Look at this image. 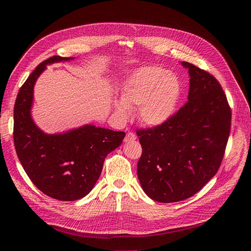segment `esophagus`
<instances>
[{
  "label": "esophagus",
  "mask_w": 251,
  "mask_h": 251,
  "mask_svg": "<svg viewBox=\"0 0 251 251\" xmlns=\"http://www.w3.org/2000/svg\"><path fill=\"white\" fill-rule=\"evenodd\" d=\"M136 135L134 134V133H132V132H128L126 135V137H125V142H130V141H134V140H136Z\"/></svg>",
  "instance_id": "34e87169"
}]
</instances>
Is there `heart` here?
<instances>
[{
    "mask_svg": "<svg viewBox=\"0 0 251 251\" xmlns=\"http://www.w3.org/2000/svg\"><path fill=\"white\" fill-rule=\"evenodd\" d=\"M180 93V82L174 75L162 68H143L126 83L116 109L126 117L130 109L140 105L138 114L142 123L151 126H160L172 117Z\"/></svg>",
    "mask_w": 251,
    "mask_h": 251,
    "instance_id": "obj_1",
    "label": "heart"
}]
</instances>
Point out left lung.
<instances>
[{"label":"left lung","mask_w":251,"mask_h":251,"mask_svg":"<svg viewBox=\"0 0 251 251\" xmlns=\"http://www.w3.org/2000/svg\"><path fill=\"white\" fill-rule=\"evenodd\" d=\"M187 68V101L160 126L139 128L142 154L137 176L151 199L172 203L191 198L217 174L225 154L231 109L214 75Z\"/></svg>","instance_id":"8db88e82"}]
</instances>
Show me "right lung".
<instances>
[{"label": "right lung", "instance_id": "right-lung-1", "mask_svg": "<svg viewBox=\"0 0 251 251\" xmlns=\"http://www.w3.org/2000/svg\"><path fill=\"white\" fill-rule=\"evenodd\" d=\"M70 59L54 55L42 62L21 87L13 110V142L23 168L41 192L60 201L87 196L100 176L105 157L126 136L90 125L48 135L34 125L30 110L35 80L47 65Z\"/></svg>", "mask_w": 251, "mask_h": 251}]
</instances>
